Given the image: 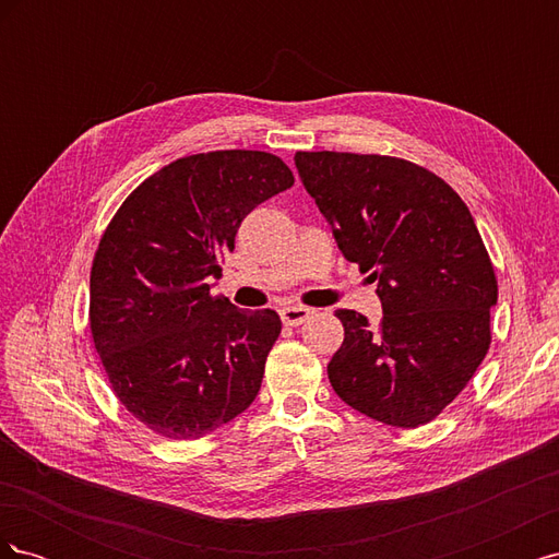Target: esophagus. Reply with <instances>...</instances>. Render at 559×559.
<instances>
[{
	"label": "esophagus",
	"mask_w": 559,
	"mask_h": 559,
	"mask_svg": "<svg viewBox=\"0 0 559 559\" xmlns=\"http://www.w3.org/2000/svg\"><path fill=\"white\" fill-rule=\"evenodd\" d=\"M282 314V321L286 326H300L302 321H308L312 310L310 308H302V306H289V308H282L280 310Z\"/></svg>",
	"instance_id": "1"
}]
</instances>
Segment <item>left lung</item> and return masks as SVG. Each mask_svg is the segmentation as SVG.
<instances>
[{
	"mask_svg": "<svg viewBox=\"0 0 559 559\" xmlns=\"http://www.w3.org/2000/svg\"><path fill=\"white\" fill-rule=\"evenodd\" d=\"M296 167L349 263L378 282V326L337 310L345 341L333 392L389 427L415 429L462 394L492 343L497 275L450 183L417 163L347 151H296Z\"/></svg>",
	"mask_w": 559,
	"mask_h": 559,
	"instance_id": "left-lung-1",
	"label": "left lung"
}]
</instances>
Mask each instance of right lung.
Wrapping results in <instances>:
<instances>
[{
  "mask_svg": "<svg viewBox=\"0 0 559 559\" xmlns=\"http://www.w3.org/2000/svg\"><path fill=\"white\" fill-rule=\"evenodd\" d=\"M294 186L265 151L177 158L116 210L91 267V333L116 399L146 429L193 441L257 399L282 331L273 310L212 296L242 218Z\"/></svg>",
  "mask_w": 559,
  "mask_h": 559,
  "instance_id": "1",
  "label": "right lung"
}]
</instances>
